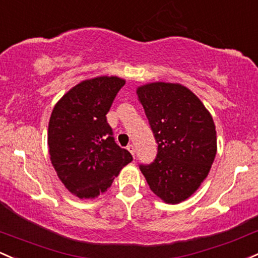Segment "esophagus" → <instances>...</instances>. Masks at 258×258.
Returning <instances> with one entry per match:
<instances>
[{
  "label": "esophagus",
  "instance_id": "1",
  "mask_svg": "<svg viewBox=\"0 0 258 258\" xmlns=\"http://www.w3.org/2000/svg\"><path fill=\"white\" fill-rule=\"evenodd\" d=\"M127 149H128V152L131 153V154L134 155V157H135L136 149H135V146H134V144H128V146H127Z\"/></svg>",
  "mask_w": 258,
  "mask_h": 258
}]
</instances>
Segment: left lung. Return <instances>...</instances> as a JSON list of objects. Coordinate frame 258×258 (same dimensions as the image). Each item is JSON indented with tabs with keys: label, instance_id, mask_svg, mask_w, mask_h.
Masks as SVG:
<instances>
[{
	"label": "left lung",
	"instance_id": "1",
	"mask_svg": "<svg viewBox=\"0 0 258 258\" xmlns=\"http://www.w3.org/2000/svg\"><path fill=\"white\" fill-rule=\"evenodd\" d=\"M158 143L157 158L140 169L149 188L169 205L197 191L217 154V131L211 112L188 88L153 82L137 88Z\"/></svg>",
	"mask_w": 258,
	"mask_h": 258
}]
</instances>
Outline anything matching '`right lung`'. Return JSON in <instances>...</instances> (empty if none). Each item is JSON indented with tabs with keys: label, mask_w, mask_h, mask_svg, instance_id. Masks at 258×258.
<instances>
[{
	"label": "right lung",
	"mask_w": 258,
	"mask_h": 258,
	"mask_svg": "<svg viewBox=\"0 0 258 258\" xmlns=\"http://www.w3.org/2000/svg\"><path fill=\"white\" fill-rule=\"evenodd\" d=\"M126 81L116 76L86 79L56 103L47 146L58 179L78 198H95L111 186L131 153L115 143L106 121L110 106Z\"/></svg>",
	"instance_id": "1"
}]
</instances>
